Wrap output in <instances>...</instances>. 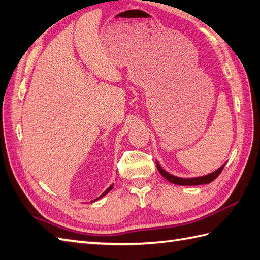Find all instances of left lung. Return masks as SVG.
I'll use <instances>...</instances> for the list:
<instances>
[{
    "instance_id": "8db88e82",
    "label": "left lung",
    "mask_w": 260,
    "mask_h": 260,
    "mask_svg": "<svg viewBox=\"0 0 260 260\" xmlns=\"http://www.w3.org/2000/svg\"><path fill=\"white\" fill-rule=\"evenodd\" d=\"M225 164L226 163H224L223 166H221L220 168H218L217 170H215L214 172L208 173V174L203 175V176H198V178H181V176H175L173 174L167 172V171L160 166L159 162H157V161H156V168H157V170H159V172L161 173V175L163 176V178L166 179V180H168L170 183H173V184H176V185L191 186V185L208 184V183L213 182L219 175V173L221 172V170L224 169Z\"/></svg>"
}]
</instances>
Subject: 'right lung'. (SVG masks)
<instances>
[{"instance_id": "right-lung-1", "label": "right lung", "mask_w": 260, "mask_h": 260, "mask_svg": "<svg viewBox=\"0 0 260 260\" xmlns=\"http://www.w3.org/2000/svg\"><path fill=\"white\" fill-rule=\"evenodd\" d=\"M112 187H113V184H112V185H110V186H109L108 188H107V189H106V191H105V192H104L103 194H101V195L99 196V198H98V199H96V200H93V201H91V202H94V201H97V200H99V199H101V198H104V196H105L106 194H108V193H109V192L111 191V189H112Z\"/></svg>"}]
</instances>
